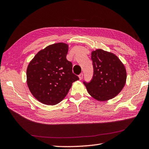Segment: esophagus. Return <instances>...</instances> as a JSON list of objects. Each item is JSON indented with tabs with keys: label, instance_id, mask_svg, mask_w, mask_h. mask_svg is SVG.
<instances>
[{
	"label": "esophagus",
	"instance_id": "esophagus-1",
	"mask_svg": "<svg viewBox=\"0 0 149 149\" xmlns=\"http://www.w3.org/2000/svg\"><path fill=\"white\" fill-rule=\"evenodd\" d=\"M83 76H84V74H83V73H81V74H80V75H79V79H80V80H81V79H82V78H83Z\"/></svg>",
	"mask_w": 149,
	"mask_h": 149
}]
</instances>
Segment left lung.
I'll list each match as a JSON object with an SVG mask.
<instances>
[{
    "mask_svg": "<svg viewBox=\"0 0 149 149\" xmlns=\"http://www.w3.org/2000/svg\"><path fill=\"white\" fill-rule=\"evenodd\" d=\"M93 75L89 82L84 81L89 94L104 101L115 97L123 88L127 72L120 59L111 53L96 49L92 52Z\"/></svg>",
    "mask_w": 149,
    "mask_h": 149,
    "instance_id": "1",
    "label": "left lung"
}]
</instances>
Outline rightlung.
Listing matches in <instances>:
<instances>
[{
    "instance_id": "1",
    "label": "right lung",
    "mask_w": 149,
    "mask_h": 149,
    "mask_svg": "<svg viewBox=\"0 0 149 149\" xmlns=\"http://www.w3.org/2000/svg\"><path fill=\"white\" fill-rule=\"evenodd\" d=\"M68 47L59 43L40 51L26 72L28 86L36 100L48 105L58 104L67 96L72 83L79 79L67 60Z\"/></svg>"
}]
</instances>
